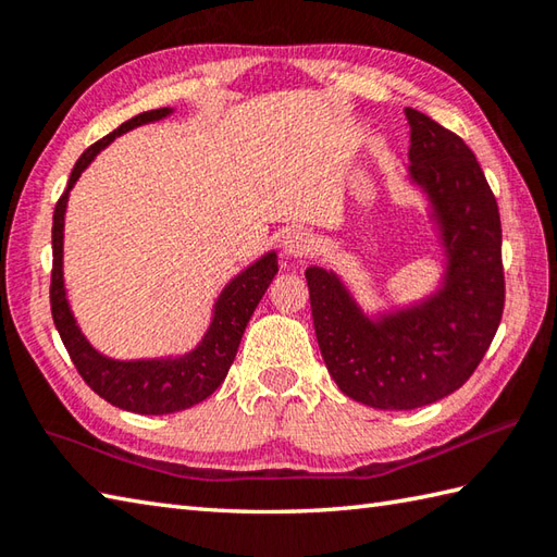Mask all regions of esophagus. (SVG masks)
I'll list each match as a JSON object with an SVG mask.
<instances>
[{"label":"esophagus","mask_w":557,"mask_h":557,"mask_svg":"<svg viewBox=\"0 0 557 557\" xmlns=\"http://www.w3.org/2000/svg\"><path fill=\"white\" fill-rule=\"evenodd\" d=\"M282 251L289 258H304L313 251V236L309 232H301V230H294L285 236V242H282Z\"/></svg>","instance_id":"obj_1"}]
</instances>
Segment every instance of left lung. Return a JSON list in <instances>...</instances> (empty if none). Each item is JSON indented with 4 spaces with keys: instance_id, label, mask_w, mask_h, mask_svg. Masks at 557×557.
<instances>
[{
    "instance_id": "obj_1",
    "label": "left lung",
    "mask_w": 557,
    "mask_h": 557,
    "mask_svg": "<svg viewBox=\"0 0 557 557\" xmlns=\"http://www.w3.org/2000/svg\"><path fill=\"white\" fill-rule=\"evenodd\" d=\"M405 184L423 200L441 251L437 280L421 297L366 309L333 268L309 265L313 327L327 373L373 409H417L469 381L500 325L503 230L498 203L471 148L419 110Z\"/></svg>"
}]
</instances>
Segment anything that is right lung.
<instances>
[{
    "instance_id": "right-lung-1",
    "label": "right lung",
    "mask_w": 557,
    "mask_h": 557,
    "mask_svg": "<svg viewBox=\"0 0 557 557\" xmlns=\"http://www.w3.org/2000/svg\"><path fill=\"white\" fill-rule=\"evenodd\" d=\"M174 114V108H160L140 112L112 134L92 144L71 170L66 191L57 200L52 220V287L50 304L57 333L74 361L83 381L90 385L110 405L146 413V417H160V413H174L198 405L210 397L227 377L230 366L239 349L244 330L251 321L258 301L263 299L272 277L277 275V251L270 248L258 256L253 263L222 287L215 304L210 309V321L203 337L182 354H164L156 359H112L90 345L88 337L81 333L76 315L71 311L64 282V215L69 206V194L76 186L78 176L90 168V162L108 148L114 138H120L144 124H156Z\"/></svg>"
}]
</instances>
